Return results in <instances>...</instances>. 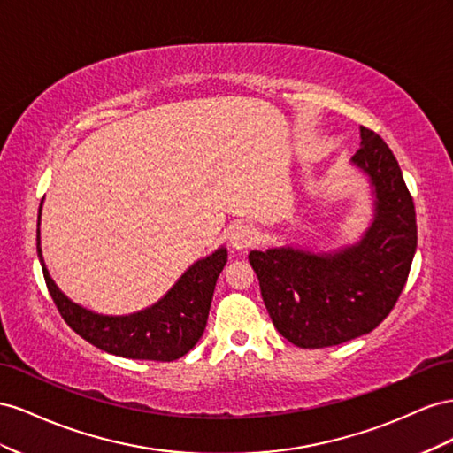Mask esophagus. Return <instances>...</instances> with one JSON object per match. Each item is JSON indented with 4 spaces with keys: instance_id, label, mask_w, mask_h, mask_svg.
Masks as SVG:
<instances>
[{
    "instance_id": "esophagus-1",
    "label": "esophagus",
    "mask_w": 453,
    "mask_h": 453,
    "mask_svg": "<svg viewBox=\"0 0 453 453\" xmlns=\"http://www.w3.org/2000/svg\"><path fill=\"white\" fill-rule=\"evenodd\" d=\"M256 239H257L256 229L249 224H237V226L231 227V231H229L231 247L237 249V250H244V249L252 247Z\"/></svg>"
}]
</instances>
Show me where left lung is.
<instances>
[{
  "instance_id": "left-lung-1",
  "label": "left lung",
  "mask_w": 453,
  "mask_h": 453,
  "mask_svg": "<svg viewBox=\"0 0 453 453\" xmlns=\"http://www.w3.org/2000/svg\"><path fill=\"white\" fill-rule=\"evenodd\" d=\"M353 163L373 186L376 214L365 237L338 252L292 247L252 250L267 313L282 338L302 349L340 345L391 313L418 247L413 199L383 138L360 127Z\"/></svg>"
}]
</instances>
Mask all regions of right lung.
<instances>
[{
  "instance_id": "obj_1",
  "label": "right lung",
  "mask_w": 453,
  "mask_h": 453,
  "mask_svg": "<svg viewBox=\"0 0 453 453\" xmlns=\"http://www.w3.org/2000/svg\"><path fill=\"white\" fill-rule=\"evenodd\" d=\"M37 256L50 298L75 334L106 353L134 360H157V363H171L196 347L209 319L218 275L227 262V250L224 247L218 249L193 264L155 305L133 315L108 317L73 303L58 290L43 264L40 227H37Z\"/></svg>"
}]
</instances>
